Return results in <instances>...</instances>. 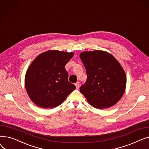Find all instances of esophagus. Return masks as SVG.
I'll use <instances>...</instances> for the list:
<instances>
[{
	"instance_id": "obj_1",
	"label": "esophagus",
	"mask_w": 149,
	"mask_h": 149,
	"mask_svg": "<svg viewBox=\"0 0 149 149\" xmlns=\"http://www.w3.org/2000/svg\"><path fill=\"white\" fill-rule=\"evenodd\" d=\"M75 86H76V88L78 89L79 88V87H80V83L79 82H77L75 84Z\"/></svg>"
}]
</instances>
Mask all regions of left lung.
<instances>
[{
  "label": "left lung",
  "instance_id": "1",
  "mask_svg": "<svg viewBox=\"0 0 149 149\" xmlns=\"http://www.w3.org/2000/svg\"><path fill=\"white\" fill-rule=\"evenodd\" d=\"M80 58L86 68L87 80L80 91L88 103L97 109L115 105L124 94L126 77L119 62L106 51L83 52Z\"/></svg>",
  "mask_w": 149,
  "mask_h": 149
}]
</instances>
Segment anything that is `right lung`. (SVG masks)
Returning <instances> with one entry per match:
<instances>
[{
    "mask_svg": "<svg viewBox=\"0 0 149 149\" xmlns=\"http://www.w3.org/2000/svg\"><path fill=\"white\" fill-rule=\"evenodd\" d=\"M73 56V52L50 50L39 55L31 64L25 75V88L37 106L57 107L75 89V86L68 81L65 68Z\"/></svg>",
    "mask_w": 149,
    "mask_h": 149,
    "instance_id": "right-lung-1",
    "label": "right lung"
}]
</instances>
